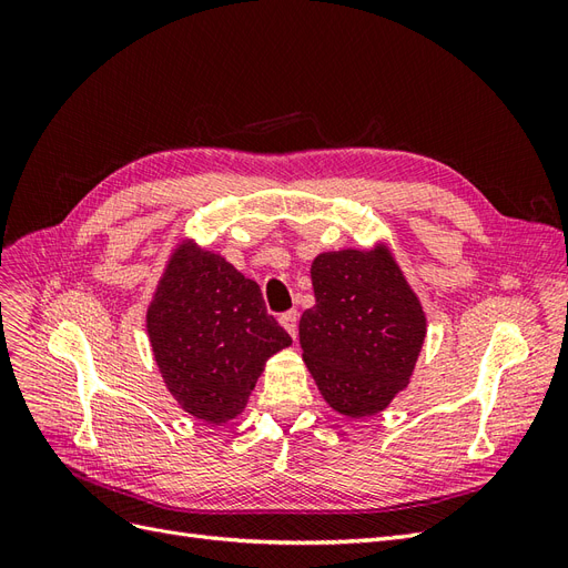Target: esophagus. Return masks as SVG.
Segmentation results:
<instances>
[{"instance_id": "obj_1", "label": "esophagus", "mask_w": 568, "mask_h": 568, "mask_svg": "<svg viewBox=\"0 0 568 568\" xmlns=\"http://www.w3.org/2000/svg\"><path fill=\"white\" fill-rule=\"evenodd\" d=\"M280 322H282L284 329L291 334V338L296 341V336H298V313L296 311H288V313H284L280 317Z\"/></svg>"}]
</instances>
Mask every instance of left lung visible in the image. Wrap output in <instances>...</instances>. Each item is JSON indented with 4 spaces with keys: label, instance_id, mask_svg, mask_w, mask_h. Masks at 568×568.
<instances>
[{
    "label": "left lung",
    "instance_id": "obj_1",
    "mask_svg": "<svg viewBox=\"0 0 568 568\" xmlns=\"http://www.w3.org/2000/svg\"><path fill=\"white\" fill-rule=\"evenodd\" d=\"M315 305L298 324L301 348L324 400L341 415L382 412L409 382L426 317L388 248L315 257Z\"/></svg>",
    "mask_w": 568,
    "mask_h": 568
}]
</instances>
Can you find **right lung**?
Listing matches in <instances>:
<instances>
[{"label": "right lung", "instance_id": "obj_1", "mask_svg": "<svg viewBox=\"0 0 568 568\" xmlns=\"http://www.w3.org/2000/svg\"><path fill=\"white\" fill-rule=\"evenodd\" d=\"M153 357L189 415L225 424L246 407L267 357L291 336L265 311L261 286L225 257L184 244L146 313Z\"/></svg>", "mask_w": 568, "mask_h": 568}]
</instances>
